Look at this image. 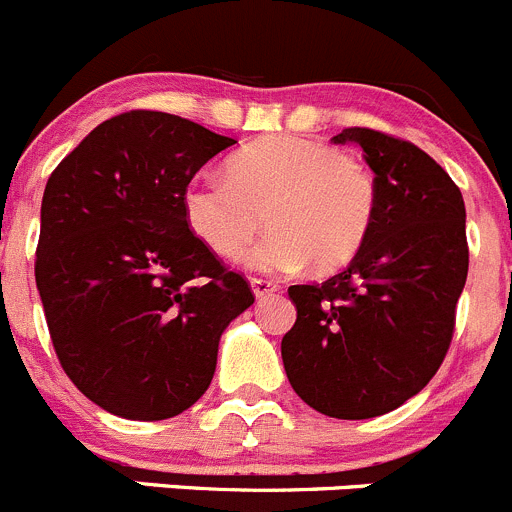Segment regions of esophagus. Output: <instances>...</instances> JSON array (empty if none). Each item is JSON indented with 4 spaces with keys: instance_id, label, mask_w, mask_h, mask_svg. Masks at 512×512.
<instances>
[{
    "instance_id": "34e87169",
    "label": "esophagus",
    "mask_w": 512,
    "mask_h": 512,
    "mask_svg": "<svg viewBox=\"0 0 512 512\" xmlns=\"http://www.w3.org/2000/svg\"><path fill=\"white\" fill-rule=\"evenodd\" d=\"M251 289L256 299H266V296H274L279 291V284L271 279H251Z\"/></svg>"
}]
</instances>
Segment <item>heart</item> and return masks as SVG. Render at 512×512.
I'll return each instance as SVG.
<instances>
[{"label": "heart", "instance_id": "heart-1", "mask_svg": "<svg viewBox=\"0 0 512 512\" xmlns=\"http://www.w3.org/2000/svg\"><path fill=\"white\" fill-rule=\"evenodd\" d=\"M377 208V178L362 158L296 135L246 145L228 158L226 180H193L183 193L188 228L221 259H241L266 213L271 233L251 253L264 271L309 261L319 274L344 269L367 243Z\"/></svg>", "mask_w": 512, "mask_h": 512}]
</instances>
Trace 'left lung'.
<instances>
[{"label":"left lung","mask_w":512,"mask_h":512,"mask_svg":"<svg viewBox=\"0 0 512 512\" xmlns=\"http://www.w3.org/2000/svg\"><path fill=\"white\" fill-rule=\"evenodd\" d=\"M379 188L357 259L321 284L289 286L296 324L281 339L286 377L316 412L369 420L397 410L440 369L467 279L465 201L410 140L347 128Z\"/></svg>","instance_id":"obj_1"}]
</instances>
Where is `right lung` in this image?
Masks as SVG:
<instances>
[{
	"instance_id": "obj_1",
	"label": "right lung",
	"mask_w": 512,
	"mask_h": 512,
	"mask_svg": "<svg viewBox=\"0 0 512 512\" xmlns=\"http://www.w3.org/2000/svg\"><path fill=\"white\" fill-rule=\"evenodd\" d=\"M236 140L158 110L97 125L47 180L34 261L52 347L97 407L168 420L196 405L251 284L183 216L193 175Z\"/></svg>"
}]
</instances>
